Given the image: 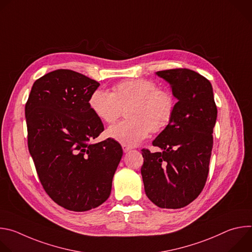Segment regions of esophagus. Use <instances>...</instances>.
Instances as JSON below:
<instances>
[{"label":"esophagus","mask_w":252,"mask_h":252,"mask_svg":"<svg viewBox=\"0 0 252 252\" xmlns=\"http://www.w3.org/2000/svg\"><path fill=\"white\" fill-rule=\"evenodd\" d=\"M123 150H124V153H127L129 152L131 149L129 147H126V146H123Z\"/></svg>","instance_id":"1"}]
</instances>
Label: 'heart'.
<instances>
[{
	"label": "heart",
	"mask_w": 252,
	"mask_h": 252,
	"mask_svg": "<svg viewBox=\"0 0 252 252\" xmlns=\"http://www.w3.org/2000/svg\"><path fill=\"white\" fill-rule=\"evenodd\" d=\"M94 115L106 124L115 123L126 111V121L107 129L111 138L124 146L133 147L152 131L158 132L169 126L175 111V98L165 90L145 79L126 80L113 87V92L97 89L89 98Z\"/></svg>",
	"instance_id": "obj_1"
}]
</instances>
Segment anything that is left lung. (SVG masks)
I'll list each match as a JSON object with an SVG mask.
<instances>
[{
    "label": "left lung",
    "mask_w": 252,
    "mask_h": 252,
    "mask_svg": "<svg viewBox=\"0 0 252 252\" xmlns=\"http://www.w3.org/2000/svg\"><path fill=\"white\" fill-rule=\"evenodd\" d=\"M177 98L173 118L153 141L161 152L142 149L147 196L161 208H182L202 191L213 146L218 109L210 82L189 68L157 71Z\"/></svg>",
    "instance_id": "obj_1"
}]
</instances>
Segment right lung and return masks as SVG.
<instances>
[{"mask_svg": "<svg viewBox=\"0 0 252 252\" xmlns=\"http://www.w3.org/2000/svg\"><path fill=\"white\" fill-rule=\"evenodd\" d=\"M98 86L77 71L57 69L33 83L25 107L28 148L40 182L68 210L87 211L109 198L123 157L111 137L92 142L104 129L89 106Z\"/></svg>", "mask_w": 252, "mask_h": 252, "instance_id": "obj_1", "label": "right lung"}]
</instances>
